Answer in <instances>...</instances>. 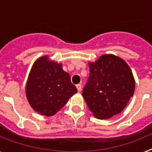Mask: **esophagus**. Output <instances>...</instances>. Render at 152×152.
Instances as JSON below:
<instances>
[{
  "label": "esophagus",
  "instance_id": "34e87169",
  "mask_svg": "<svg viewBox=\"0 0 152 152\" xmlns=\"http://www.w3.org/2000/svg\"><path fill=\"white\" fill-rule=\"evenodd\" d=\"M76 88H77V90H78V92H80L81 91V90H82V86H81V85H80V84L76 85Z\"/></svg>",
  "mask_w": 152,
  "mask_h": 152
}]
</instances>
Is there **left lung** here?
<instances>
[{"instance_id": "1", "label": "left lung", "mask_w": 152, "mask_h": 152, "mask_svg": "<svg viewBox=\"0 0 152 152\" xmlns=\"http://www.w3.org/2000/svg\"><path fill=\"white\" fill-rule=\"evenodd\" d=\"M89 66L90 77L82 95L94 117L109 119L123 111L135 89L128 64L121 57L106 54Z\"/></svg>"}]
</instances>
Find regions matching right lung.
Wrapping results in <instances>:
<instances>
[{
	"label": "right lung",
	"mask_w": 152,
	"mask_h": 152,
	"mask_svg": "<svg viewBox=\"0 0 152 152\" xmlns=\"http://www.w3.org/2000/svg\"><path fill=\"white\" fill-rule=\"evenodd\" d=\"M77 89L71 83L62 63L50 60L48 56L37 58L33 63L25 86L27 100L41 115H55L64 107Z\"/></svg>",
	"instance_id": "add662e5"
}]
</instances>
